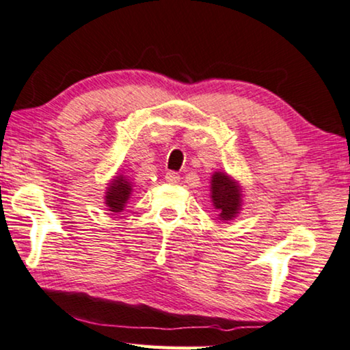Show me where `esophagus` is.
<instances>
[{
  "label": "esophagus",
  "instance_id": "34e87169",
  "mask_svg": "<svg viewBox=\"0 0 350 350\" xmlns=\"http://www.w3.org/2000/svg\"><path fill=\"white\" fill-rule=\"evenodd\" d=\"M165 179H166V183H170V184H178L180 178L176 171H167Z\"/></svg>",
  "mask_w": 350,
  "mask_h": 350
}]
</instances>
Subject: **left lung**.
Here are the masks:
<instances>
[{
	"label": "left lung",
	"mask_w": 350,
	"mask_h": 350,
	"mask_svg": "<svg viewBox=\"0 0 350 350\" xmlns=\"http://www.w3.org/2000/svg\"><path fill=\"white\" fill-rule=\"evenodd\" d=\"M211 198L222 221L234 219L241 209V187L226 172H214L211 178Z\"/></svg>",
	"instance_id": "8db88e82"
}]
</instances>
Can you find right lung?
I'll return each instance as SVG.
<instances>
[{
	"label": "right lung",
	"mask_w": 350,
	"mask_h": 350,
	"mask_svg": "<svg viewBox=\"0 0 350 350\" xmlns=\"http://www.w3.org/2000/svg\"><path fill=\"white\" fill-rule=\"evenodd\" d=\"M133 185L124 176H116L115 179L110 180L109 187L105 192V204L111 213L123 211L124 204L128 203L129 197H131Z\"/></svg>",
	"instance_id": "add662e5"
}]
</instances>
